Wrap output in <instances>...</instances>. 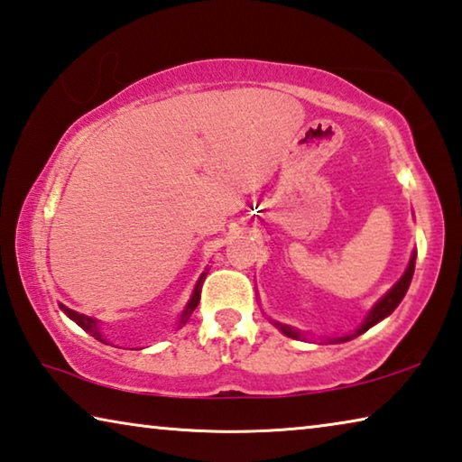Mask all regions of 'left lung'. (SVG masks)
<instances>
[{
	"mask_svg": "<svg viewBox=\"0 0 462 462\" xmlns=\"http://www.w3.org/2000/svg\"><path fill=\"white\" fill-rule=\"evenodd\" d=\"M413 269H415V254L411 257V261H409V267H407V271L405 273H402V277L401 280L393 285V290L389 291V294H386L383 300H380V302L374 306V309L370 310V314L368 317H365V320H364V325L357 328V331L354 333V335H346V337H335V343H343V341H349V339H354V337H357V335H362L364 331H368L370 327H374L376 323H380V320L383 319H386L389 317V314L397 309L399 306V302L402 300V296H405V291H407V288H409V283H411V277H413ZM282 328V331L288 335V337H300V333L296 331V328H291V327H288V325H277Z\"/></svg>",
	"mask_w": 462,
	"mask_h": 462,
	"instance_id": "left-lung-1",
	"label": "left lung"
}]
</instances>
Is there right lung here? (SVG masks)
Returning a JSON list of instances; mask_svg holds the SVG:
<instances>
[{
	"label": "right lung",
	"mask_w": 462,
	"mask_h": 462,
	"mask_svg": "<svg viewBox=\"0 0 462 462\" xmlns=\"http://www.w3.org/2000/svg\"><path fill=\"white\" fill-rule=\"evenodd\" d=\"M205 275V273H203ZM203 275L199 277V282H197V285H195V290H193V296H191V300H189V304H187V309L182 310V317H180V325H185L187 320H189V317H191V312L197 309V304H199V300H201V285H203ZM61 310L68 314V317L71 319V320H76V323L84 328L86 333H90L94 339H98V341H102L105 343V337H102V333H100V327H98V320H94V319H90V317H86V314H79V312H76V310H71V309H68V306H63L61 304ZM179 325V327H180Z\"/></svg>",
	"instance_id": "add662e5"
}]
</instances>
